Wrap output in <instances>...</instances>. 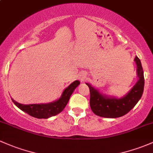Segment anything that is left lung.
Segmentation results:
<instances>
[{
	"label": "left lung",
	"instance_id": "8db88e82",
	"mask_svg": "<svg viewBox=\"0 0 153 153\" xmlns=\"http://www.w3.org/2000/svg\"><path fill=\"white\" fill-rule=\"evenodd\" d=\"M135 60L137 65V75L139 80L131 91L122 98H107L101 95L90 84L86 83L90 89V105L95 114L107 118L122 117L131 111L138 103L142 96L144 86V71L141 61L138 57Z\"/></svg>",
	"mask_w": 153,
	"mask_h": 153
}]
</instances>
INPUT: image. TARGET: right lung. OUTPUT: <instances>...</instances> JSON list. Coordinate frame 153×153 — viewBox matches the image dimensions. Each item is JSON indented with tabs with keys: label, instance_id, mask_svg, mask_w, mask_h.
I'll return each instance as SVG.
<instances>
[{
	"label": "right lung",
	"instance_id": "obj_1",
	"mask_svg": "<svg viewBox=\"0 0 153 153\" xmlns=\"http://www.w3.org/2000/svg\"><path fill=\"white\" fill-rule=\"evenodd\" d=\"M80 82L76 80L71 83L69 86L64 90L63 94L60 99L57 101L47 104H29L25 105L17 103L14 100L12 99V101L14 104L19 108L22 111L28 114L29 115L33 117L39 118H49L50 117L55 116L59 114L63 111L64 108L66 106L67 103L68 102L75 88L79 85Z\"/></svg>",
	"mask_w": 153,
	"mask_h": 153
}]
</instances>
